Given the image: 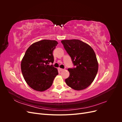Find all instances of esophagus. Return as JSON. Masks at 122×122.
<instances>
[{
	"label": "esophagus",
	"mask_w": 122,
	"mask_h": 122,
	"mask_svg": "<svg viewBox=\"0 0 122 122\" xmlns=\"http://www.w3.org/2000/svg\"><path fill=\"white\" fill-rule=\"evenodd\" d=\"M58 69H59V70H60V71H64V69H61V68H59Z\"/></svg>",
	"instance_id": "esophagus-1"
}]
</instances>
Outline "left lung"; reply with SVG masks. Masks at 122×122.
<instances>
[{"mask_svg":"<svg viewBox=\"0 0 122 122\" xmlns=\"http://www.w3.org/2000/svg\"><path fill=\"white\" fill-rule=\"evenodd\" d=\"M61 42L75 66L68 69L70 76L65 82L74 90H84L93 82L98 72V62L94 51L79 40H66Z\"/></svg>","mask_w":122,"mask_h":122,"instance_id":"left-lung-1","label":"left lung"}]
</instances>
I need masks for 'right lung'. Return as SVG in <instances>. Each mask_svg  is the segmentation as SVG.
Masks as SVG:
<instances>
[{
	"mask_svg": "<svg viewBox=\"0 0 122 122\" xmlns=\"http://www.w3.org/2000/svg\"><path fill=\"white\" fill-rule=\"evenodd\" d=\"M58 42L55 40H43L28 47L21 61L23 76L27 84L36 91L43 92L49 88L58 75L53 67V51Z\"/></svg>",
	"mask_w": 122,
	"mask_h": 122,
	"instance_id": "1",
	"label": "right lung"
}]
</instances>
